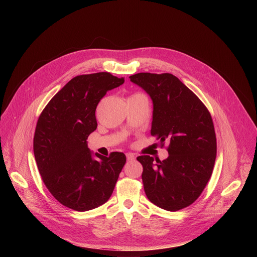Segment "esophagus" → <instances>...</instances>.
<instances>
[{
    "label": "esophagus",
    "mask_w": 257,
    "mask_h": 257,
    "mask_svg": "<svg viewBox=\"0 0 257 257\" xmlns=\"http://www.w3.org/2000/svg\"><path fill=\"white\" fill-rule=\"evenodd\" d=\"M126 158H127V161H134L135 160V157L132 154H126Z\"/></svg>",
    "instance_id": "1"
}]
</instances>
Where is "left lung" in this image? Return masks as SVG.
Listing matches in <instances>:
<instances>
[{
	"label": "left lung",
	"instance_id": "1",
	"mask_svg": "<svg viewBox=\"0 0 257 257\" xmlns=\"http://www.w3.org/2000/svg\"><path fill=\"white\" fill-rule=\"evenodd\" d=\"M130 80L150 94L154 102L151 134L164 148L168 159L139 156L142 182L148 198L169 211L192 204L210 179L216 138L213 122L198 96L170 73H137Z\"/></svg>",
	"mask_w": 257,
	"mask_h": 257
}]
</instances>
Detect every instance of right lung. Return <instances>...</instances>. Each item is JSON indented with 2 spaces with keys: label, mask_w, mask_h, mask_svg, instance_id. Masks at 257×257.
Returning a JSON list of instances; mask_svg holds the SVG:
<instances>
[{
  "label": "right lung",
  "mask_w": 257,
  "mask_h": 257,
  "mask_svg": "<svg viewBox=\"0 0 257 257\" xmlns=\"http://www.w3.org/2000/svg\"><path fill=\"white\" fill-rule=\"evenodd\" d=\"M124 78L108 72L72 78L41 113L33 153L45 185L63 205L76 211L93 209L111 197L125 163L123 153L98 154L93 160L87 137L97 127L95 109L107 90Z\"/></svg>",
  "instance_id": "right-lung-1"
}]
</instances>
